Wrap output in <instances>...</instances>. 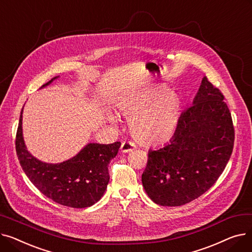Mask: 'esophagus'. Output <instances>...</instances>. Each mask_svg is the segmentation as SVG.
<instances>
[{"label":"esophagus","mask_w":252,"mask_h":252,"mask_svg":"<svg viewBox=\"0 0 252 252\" xmlns=\"http://www.w3.org/2000/svg\"><path fill=\"white\" fill-rule=\"evenodd\" d=\"M135 148V144L133 143V142H130V141H125V142H123V144H122V147H121V150H122V152H129V151H131Z\"/></svg>","instance_id":"esophagus-1"}]
</instances>
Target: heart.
I'll list each match as a JSON object with an SVG mask.
<instances>
[{"mask_svg":"<svg viewBox=\"0 0 252 252\" xmlns=\"http://www.w3.org/2000/svg\"><path fill=\"white\" fill-rule=\"evenodd\" d=\"M118 109L129 117V128L142 144L157 146L169 141L178 128L182 100L177 92L165 87L144 90L126 97L118 103ZM109 121L115 122L110 114Z\"/></svg>","mask_w":252,"mask_h":252,"instance_id":"b5f03b06","label":"heart"}]
</instances>
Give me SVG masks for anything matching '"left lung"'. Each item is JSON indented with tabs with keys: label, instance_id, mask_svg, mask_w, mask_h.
<instances>
[{
	"label": "left lung",
	"instance_id": "8db88e82",
	"mask_svg": "<svg viewBox=\"0 0 252 252\" xmlns=\"http://www.w3.org/2000/svg\"><path fill=\"white\" fill-rule=\"evenodd\" d=\"M234 139L223 95L204 76L192 106L181 114L174 137L163 147L149 150L142 184L150 199L180 206L201 196L226 167Z\"/></svg>",
	"mask_w": 252,
	"mask_h": 252
}]
</instances>
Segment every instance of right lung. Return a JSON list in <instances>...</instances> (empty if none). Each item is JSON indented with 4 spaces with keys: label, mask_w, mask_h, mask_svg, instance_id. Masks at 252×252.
Here are the masks:
<instances>
[{
    "label": "right lung",
    "mask_w": 252,
    "mask_h": 252,
    "mask_svg": "<svg viewBox=\"0 0 252 252\" xmlns=\"http://www.w3.org/2000/svg\"><path fill=\"white\" fill-rule=\"evenodd\" d=\"M45 84L50 85L54 79ZM41 88V89H42ZM22 113L16 134V153L20 165L39 191L64 206L85 208L98 202L109 183L108 164L121 147L112 144L89 143L75 156L60 163H47L32 155L25 146L22 133Z\"/></svg>",
    "instance_id": "obj_1"
}]
</instances>
